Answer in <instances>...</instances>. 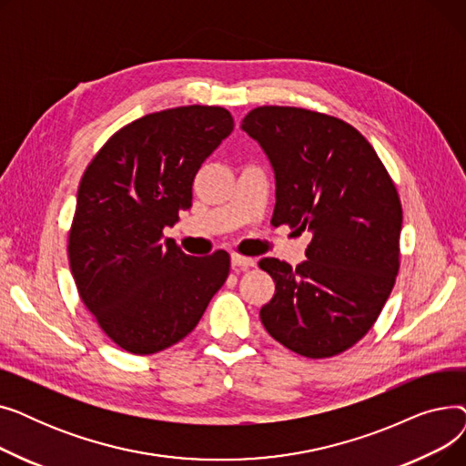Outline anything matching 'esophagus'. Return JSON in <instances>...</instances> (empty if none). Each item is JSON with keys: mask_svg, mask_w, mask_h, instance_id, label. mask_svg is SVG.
I'll return each instance as SVG.
<instances>
[{"mask_svg": "<svg viewBox=\"0 0 466 466\" xmlns=\"http://www.w3.org/2000/svg\"><path fill=\"white\" fill-rule=\"evenodd\" d=\"M232 268H238V270H248V268L255 266V260L251 257H243V255H232Z\"/></svg>", "mask_w": 466, "mask_h": 466, "instance_id": "obj_1", "label": "esophagus"}]
</instances>
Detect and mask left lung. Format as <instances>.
Here are the masks:
<instances>
[{"label": "left lung", "mask_w": 466, "mask_h": 466, "mask_svg": "<svg viewBox=\"0 0 466 466\" xmlns=\"http://www.w3.org/2000/svg\"><path fill=\"white\" fill-rule=\"evenodd\" d=\"M241 128L276 171L272 223L313 234L302 264L258 266L276 283L260 321L308 359L344 353L372 329L400 268L402 204L370 141L350 122L302 107L262 106Z\"/></svg>", "instance_id": "left-lung-1"}]
</instances>
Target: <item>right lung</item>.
Returning <instances> with one entry per match:
<instances>
[{"label": "right lung", "mask_w": 466, "mask_h": 466, "mask_svg": "<svg viewBox=\"0 0 466 466\" xmlns=\"http://www.w3.org/2000/svg\"><path fill=\"white\" fill-rule=\"evenodd\" d=\"M232 130L225 107L164 109L116 130L86 166L67 258L81 300L120 350L153 355L177 344L225 285L227 251L188 257L162 238L192 206L196 174Z\"/></svg>", "instance_id": "add662e5"}]
</instances>
